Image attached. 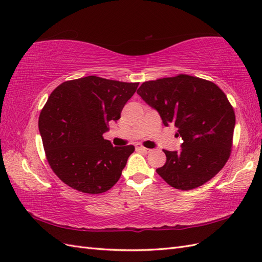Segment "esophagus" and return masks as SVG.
<instances>
[{
	"mask_svg": "<svg viewBox=\"0 0 262 262\" xmlns=\"http://www.w3.org/2000/svg\"><path fill=\"white\" fill-rule=\"evenodd\" d=\"M136 148H137L138 150H141V152H144V153H149L150 150H152V149L144 147L143 145H141V144H137V145H136Z\"/></svg>",
	"mask_w": 262,
	"mask_h": 262,
	"instance_id": "1",
	"label": "esophagus"
}]
</instances>
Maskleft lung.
<instances>
[{"label": "left lung", "mask_w": 262, "mask_h": 262, "mask_svg": "<svg viewBox=\"0 0 262 262\" xmlns=\"http://www.w3.org/2000/svg\"><path fill=\"white\" fill-rule=\"evenodd\" d=\"M137 93L184 140L179 152L163 149L166 163L156 169L169 186L198 188L224 167L232 153L235 113L216 84L178 74L144 82Z\"/></svg>", "instance_id": "left-lung-1"}]
</instances>
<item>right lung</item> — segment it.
Listing matches in <instances>:
<instances>
[{
    "instance_id": "obj_1",
    "label": "right lung",
    "mask_w": 262,
    "mask_h": 262,
    "mask_svg": "<svg viewBox=\"0 0 262 262\" xmlns=\"http://www.w3.org/2000/svg\"><path fill=\"white\" fill-rule=\"evenodd\" d=\"M139 83L95 75L60 84L39 116L47 161L60 180L77 191L98 194L121 177L133 145L113 146L104 134Z\"/></svg>"
}]
</instances>
